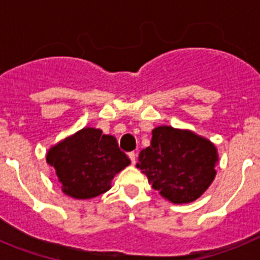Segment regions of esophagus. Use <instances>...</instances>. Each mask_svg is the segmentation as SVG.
Returning <instances> with one entry per match:
<instances>
[{"mask_svg":"<svg viewBox=\"0 0 260 260\" xmlns=\"http://www.w3.org/2000/svg\"><path fill=\"white\" fill-rule=\"evenodd\" d=\"M128 158H130V161H132V165H134L135 162H137V155H135V152L128 153Z\"/></svg>","mask_w":260,"mask_h":260,"instance_id":"esophagus-1","label":"esophagus"}]
</instances>
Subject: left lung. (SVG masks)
<instances>
[{
    "label": "left lung",
    "instance_id": "obj_1",
    "mask_svg": "<svg viewBox=\"0 0 260 260\" xmlns=\"http://www.w3.org/2000/svg\"><path fill=\"white\" fill-rule=\"evenodd\" d=\"M217 150L208 139L189 130L158 126L139 153L137 168L161 197L174 204L194 202L216 176Z\"/></svg>",
    "mask_w": 260,
    "mask_h": 260
}]
</instances>
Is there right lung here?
Segmentation results:
<instances>
[{
	"label": "right lung",
	"mask_w": 260,
	"mask_h": 260,
	"mask_svg": "<svg viewBox=\"0 0 260 260\" xmlns=\"http://www.w3.org/2000/svg\"><path fill=\"white\" fill-rule=\"evenodd\" d=\"M47 162L54 168L66 195L89 199L108 191L113 177L130 164V158L119 150L116 138L100 128L84 127L53 146Z\"/></svg>",
	"instance_id": "1"
}]
</instances>
